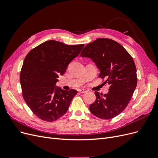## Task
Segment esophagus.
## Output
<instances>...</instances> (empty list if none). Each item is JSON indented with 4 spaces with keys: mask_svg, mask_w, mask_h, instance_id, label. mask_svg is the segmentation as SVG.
I'll return each instance as SVG.
<instances>
[{
    "mask_svg": "<svg viewBox=\"0 0 158 158\" xmlns=\"http://www.w3.org/2000/svg\"><path fill=\"white\" fill-rule=\"evenodd\" d=\"M79 92H80V93H81V94L85 93V92H86V90H85V89H79Z\"/></svg>",
    "mask_w": 158,
    "mask_h": 158,
    "instance_id": "34e87169",
    "label": "esophagus"
}]
</instances>
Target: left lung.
<instances>
[{
    "label": "left lung",
    "mask_w": 158,
    "mask_h": 158,
    "mask_svg": "<svg viewBox=\"0 0 158 158\" xmlns=\"http://www.w3.org/2000/svg\"><path fill=\"white\" fill-rule=\"evenodd\" d=\"M80 56L92 59L99 69V77L110 85L107 94L95 92L96 99L89 106L91 113L102 119L117 116L128 106L137 85L132 57L118 43L107 38L88 44Z\"/></svg>",
    "instance_id": "1"
}]
</instances>
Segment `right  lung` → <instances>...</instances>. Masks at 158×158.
Instances as JSON below:
<instances>
[{
	"label": "right lung",
	"instance_id": "right-lung-1",
	"mask_svg": "<svg viewBox=\"0 0 158 158\" xmlns=\"http://www.w3.org/2000/svg\"><path fill=\"white\" fill-rule=\"evenodd\" d=\"M84 46L49 40L31 49L25 57L20 76L22 96L41 120L55 121L67 112L77 91H66L55 85L59 76L64 74Z\"/></svg>",
	"mask_w": 158,
	"mask_h": 158
}]
</instances>
